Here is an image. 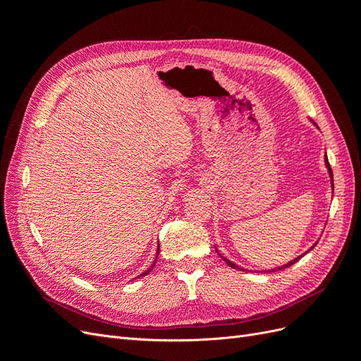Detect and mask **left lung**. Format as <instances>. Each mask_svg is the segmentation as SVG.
I'll return each instance as SVG.
<instances>
[{
    "label": "left lung",
    "mask_w": 361,
    "mask_h": 361,
    "mask_svg": "<svg viewBox=\"0 0 361 361\" xmlns=\"http://www.w3.org/2000/svg\"><path fill=\"white\" fill-rule=\"evenodd\" d=\"M325 162H326V167H329V170H330V176H331V183H333V171H331V167H330V162H329V159H326L325 158ZM333 188H334V185H333ZM302 256H300V257H297V259H293V260H290L289 262V264H286V265H283V267H280V268H277V269H285V268H289V267H292L293 264H295V262H298L300 259H301ZM224 259V257H223ZM224 262H226V264L228 265V267H232V268H239V267H236L235 264H232V262L231 260H227V259H224ZM276 269V271H277ZM267 272H271V271H267ZM272 272H274V269H272Z\"/></svg>",
    "instance_id": "1"
}]
</instances>
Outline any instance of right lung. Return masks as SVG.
<instances>
[{
    "label": "right lung",
    "instance_id": "add662e5",
    "mask_svg": "<svg viewBox=\"0 0 361 361\" xmlns=\"http://www.w3.org/2000/svg\"><path fill=\"white\" fill-rule=\"evenodd\" d=\"M158 255H159V248H158V251H157V257H158ZM154 267H155V264H154V265H152V267H150V268H149V269H147L146 272H143V274H140V276H141V277H143V276L149 274V272H150V269H152V268H154Z\"/></svg>",
    "mask_w": 361,
    "mask_h": 361
}]
</instances>
